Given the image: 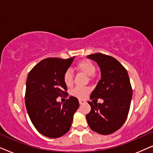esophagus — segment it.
I'll return each instance as SVG.
<instances>
[{
	"label": "esophagus",
	"mask_w": 153,
	"mask_h": 153,
	"mask_svg": "<svg viewBox=\"0 0 153 153\" xmlns=\"http://www.w3.org/2000/svg\"><path fill=\"white\" fill-rule=\"evenodd\" d=\"M79 104H84V103H85V101H84V100H81V99H79Z\"/></svg>",
	"instance_id": "obj_1"
}]
</instances>
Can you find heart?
I'll list each match as a JSON object with an SVG mask.
<instances>
[{
	"mask_svg": "<svg viewBox=\"0 0 153 153\" xmlns=\"http://www.w3.org/2000/svg\"><path fill=\"white\" fill-rule=\"evenodd\" d=\"M76 68L81 72H82L88 76H92L95 72V66L94 63L90 60L85 59L79 61L76 64ZM73 72L72 71L68 69L65 71L63 75V80L68 86H70L73 83ZM90 91L88 87H76L72 90V94L77 97L83 98Z\"/></svg>",
	"mask_w": 153,
	"mask_h": 153,
	"instance_id": "b5f03b06",
	"label": "heart"
}]
</instances>
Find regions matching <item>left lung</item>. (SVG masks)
I'll list each match as a JSON object with an SVG mask.
<instances>
[{
    "mask_svg": "<svg viewBox=\"0 0 153 153\" xmlns=\"http://www.w3.org/2000/svg\"><path fill=\"white\" fill-rule=\"evenodd\" d=\"M95 61L101 79L91 94V99L104 100L102 104L88 102L91 110L86 120L92 130L111 134L123 126L128 116L132 88L126 69L116 58L100 53L87 56Z\"/></svg>",
    "mask_w": 153,
    "mask_h": 153,
    "instance_id": "obj_1",
    "label": "left lung"
}]
</instances>
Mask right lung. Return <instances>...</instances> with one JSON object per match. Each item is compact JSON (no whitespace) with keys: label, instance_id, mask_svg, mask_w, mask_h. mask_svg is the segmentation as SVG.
<instances>
[{"label":"right lung","instance_id":"obj_1","mask_svg":"<svg viewBox=\"0 0 153 153\" xmlns=\"http://www.w3.org/2000/svg\"><path fill=\"white\" fill-rule=\"evenodd\" d=\"M74 59L48 58L39 62L28 73L25 103L35 129L45 137L55 139L70 130L73 116L78 109L77 98L71 96L62 104L58 97H67L63 75Z\"/></svg>","mask_w":153,"mask_h":153}]
</instances>
